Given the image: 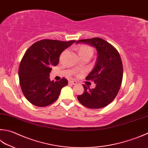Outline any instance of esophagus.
Instances as JSON below:
<instances>
[{"label": "esophagus", "mask_w": 148, "mask_h": 148, "mask_svg": "<svg viewBox=\"0 0 148 148\" xmlns=\"http://www.w3.org/2000/svg\"><path fill=\"white\" fill-rule=\"evenodd\" d=\"M69 83L73 85H76L77 84V82L76 81H75V80H70V81H69Z\"/></svg>", "instance_id": "34e87169"}]
</instances>
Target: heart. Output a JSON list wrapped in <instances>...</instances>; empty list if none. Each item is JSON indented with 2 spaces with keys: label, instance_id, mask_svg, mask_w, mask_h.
<instances>
[{
  "label": "heart",
  "instance_id": "b5f03b06",
  "mask_svg": "<svg viewBox=\"0 0 148 148\" xmlns=\"http://www.w3.org/2000/svg\"><path fill=\"white\" fill-rule=\"evenodd\" d=\"M93 49H92L91 47L88 46H86V45H84L80 47V49H79V55L80 54H82V53H88V54H90L92 55L93 54Z\"/></svg>",
  "mask_w": 148,
  "mask_h": 148
}]
</instances>
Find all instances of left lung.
<instances>
[{"mask_svg":"<svg viewBox=\"0 0 148 148\" xmlns=\"http://www.w3.org/2000/svg\"><path fill=\"white\" fill-rule=\"evenodd\" d=\"M95 47L97 51L96 64L88 76L96 87L90 89L84 84V92L77 97L79 102L91 109L102 108L113 101L121 88L123 77V66L117 50L102 38L95 37L79 40Z\"/></svg>","mask_w":148,"mask_h":148,"instance_id":"obj_1","label":"left lung"}]
</instances>
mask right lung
<instances>
[{
    "label": "right lung",
    "instance_id": "1",
    "mask_svg": "<svg viewBox=\"0 0 148 148\" xmlns=\"http://www.w3.org/2000/svg\"><path fill=\"white\" fill-rule=\"evenodd\" d=\"M75 42L43 39L32 44L25 53L19 66V82L24 95L32 104L44 107L53 104L68 84L65 78L54 82L49 75L52 66L59 62L62 52Z\"/></svg>",
    "mask_w": 148,
    "mask_h": 148
}]
</instances>
